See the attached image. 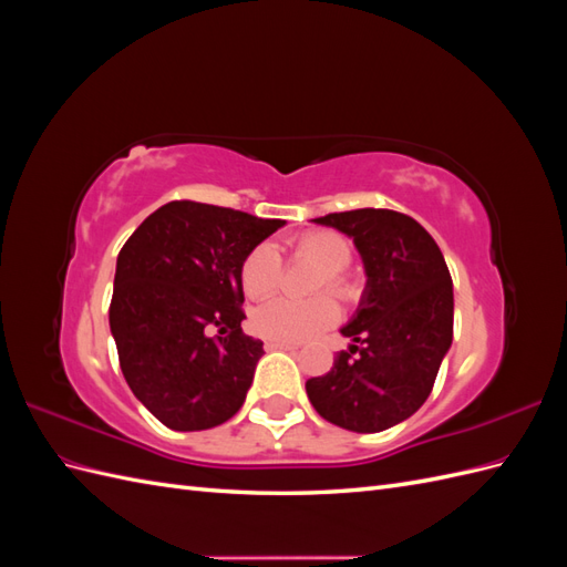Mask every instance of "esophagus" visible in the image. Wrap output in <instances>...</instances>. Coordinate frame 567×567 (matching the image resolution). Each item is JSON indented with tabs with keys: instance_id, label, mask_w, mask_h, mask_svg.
I'll list each match as a JSON object with an SVG mask.
<instances>
[{
	"instance_id": "esophagus-1",
	"label": "esophagus",
	"mask_w": 567,
	"mask_h": 567,
	"mask_svg": "<svg viewBox=\"0 0 567 567\" xmlns=\"http://www.w3.org/2000/svg\"><path fill=\"white\" fill-rule=\"evenodd\" d=\"M265 350H298L296 342H284V340H267Z\"/></svg>"
}]
</instances>
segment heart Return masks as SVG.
Wrapping results in <instances>:
<instances>
[{"mask_svg": "<svg viewBox=\"0 0 567 567\" xmlns=\"http://www.w3.org/2000/svg\"><path fill=\"white\" fill-rule=\"evenodd\" d=\"M293 257H302L321 267L315 281V290L329 288L333 293L352 296V284L346 267L352 260V248L338 231L317 229L305 231L288 241ZM281 281V255L271 244L255 246L241 265V288L252 300H262L277 290ZM338 319V305L329 296H317L312 300H288L277 298L257 307L252 312V329L267 340L300 342L317 336L326 326Z\"/></svg>", "mask_w": 567, "mask_h": 567, "instance_id": "1", "label": "heart"}]
</instances>
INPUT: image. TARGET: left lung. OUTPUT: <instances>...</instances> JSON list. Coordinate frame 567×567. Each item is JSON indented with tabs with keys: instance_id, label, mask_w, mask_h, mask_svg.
<instances>
[{
	"instance_id": "8db88e82",
	"label": "left lung",
	"mask_w": 567,
	"mask_h": 567,
	"mask_svg": "<svg viewBox=\"0 0 567 567\" xmlns=\"http://www.w3.org/2000/svg\"><path fill=\"white\" fill-rule=\"evenodd\" d=\"M315 221L352 236L369 279L340 331L354 346L305 383L307 398L333 425L381 433L419 411L435 385L454 336L450 269L435 238L404 213L362 208Z\"/></svg>"
}]
</instances>
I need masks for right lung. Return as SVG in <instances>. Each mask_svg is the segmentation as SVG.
Segmentation results:
<instances>
[{"instance_id":"obj_1","label":"right lung","mask_w":567,"mask_h":567,"mask_svg":"<svg viewBox=\"0 0 567 567\" xmlns=\"http://www.w3.org/2000/svg\"><path fill=\"white\" fill-rule=\"evenodd\" d=\"M284 225L173 200L120 250L109 310L120 369L169 431H208L244 406L265 350L241 331V265Z\"/></svg>"}]
</instances>
